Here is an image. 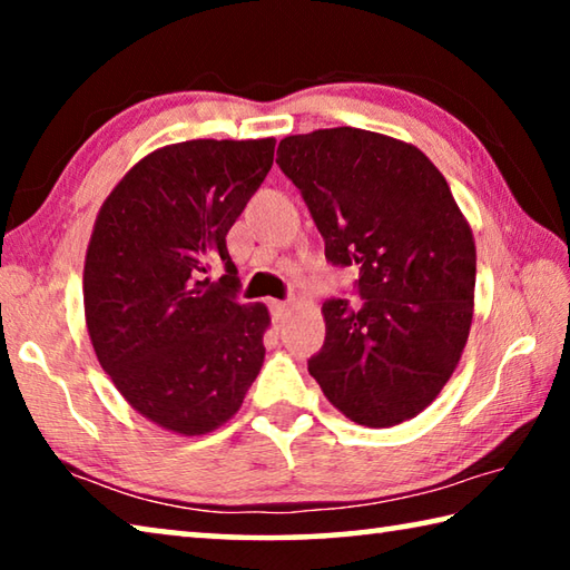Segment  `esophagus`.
I'll use <instances>...</instances> for the list:
<instances>
[{
  "mask_svg": "<svg viewBox=\"0 0 570 570\" xmlns=\"http://www.w3.org/2000/svg\"><path fill=\"white\" fill-rule=\"evenodd\" d=\"M268 308H272L276 322H284L288 316V304L286 302H268Z\"/></svg>",
  "mask_w": 570,
  "mask_h": 570,
  "instance_id": "1",
  "label": "esophagus"
}]
</instances>
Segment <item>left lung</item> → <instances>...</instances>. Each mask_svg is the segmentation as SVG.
I'll list each match as a JSON object with an SVG mask.
<instances>
[{
	"label": "left lung",
	"instance_id": "1",
	"mask_svg": "<svg viewBox=\"0 0 570 570\" xmlns=\"http://www.w3.org/2000/svg\"><path fill=\"white\" fill-rule=\"evenodd\" d=\"M276 156L326 262L360 268L362 306L326 298L308 374L352 422L414 417L445 387L472 322L475 244L448 180L414 146L360 128L288 135Z\"/></svg>",
	"mask_w": 570,
	"mask_h": 570
}]
</instances>
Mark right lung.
Instances as JSON below:
<instances>
[{
	"label": "right lung",
	"instance_id": "add662e5",
	"mask_svg": "<svg viewBox=\"0 0 570 570\" xmlns=\"http://www.w3.org/2000/svg\"><path fill=\"white\" fill-rule=\"evenodd\" d=\"M274 138L188 140L142 158L105 200L85 258L95 354L135 410L206 435L264 364V304H244L228 228L262 188ZM224 265L218 283L209 268Z\"/></svg>",
	"mask_w": 570,
	"mask_h": 570
}]
</instances>
